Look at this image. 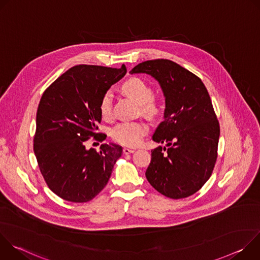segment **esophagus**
Here are the masks:
<instances>
[{
  "instance_id": "obj_1",
  "label": "esophagus",
  "mask_w": 260,
  "mask_h": 260,
  "mask_svg": "<svg viewBox=\"0 0 260 260\" xmlns=\"http://www.w3.org/2000/svg\"><path fill=\"white\" fill-rule=\"evenodd\" d=\"M135 150H136V149H134V148H127V147H124L123 149H122V151H123V153H124V154L133 153V152H135Z\"/></svg>"
}]
</instances>
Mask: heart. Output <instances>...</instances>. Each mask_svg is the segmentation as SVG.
Here are the masks:
<instances>
[{"instance_id": "b5f03b06", "label": "heart", "mask_w": 260, "mask_h": 260, "mask_svg": "<svg viewBox=\"0 0 260 260\" xmlns=\"http://www.w3.org/2000/svg\"><path fill=\"white\" fill-rule=\"evenodd\" d=\"M122 90L140 104L141 112L149 117L159 114L158 103L152 99L153 90L144 80L138 77L127 79L122 84ZM112 92L106 91L100 103V112L106 119L112 116ZM148 132V125L142 121H126L116 124L111 131V137L119 144L125 146H136L143 136Z\"/></svg>"}]
</instances>
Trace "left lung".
<instances>
[{
    "label": "left lung",
    "instance_id": "left-lung-1",
    "mask_svg": "<svg viewBox=\"0 0 260 260\" xmlns=\"http://www.w3.org/2000/svg\"><path fill=\"white\" fill-rule=\"evenodd\" d=\"M155 78L166 98L165 120L153 141L167 143L151 150L146 178L161 194L184 199L199 191L217 159L220 126L209 92L193 73L170 59L146 60L131 74Z\"/></svg>",
    "mask_w": 260,
    "mask_h": 260
}]
</instances>
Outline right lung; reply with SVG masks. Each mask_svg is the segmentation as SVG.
<instances>
[{
    "label": "right lung",
    "instance_id": "right-lung-1",
    "mask_svg": "<svg viewBox=\"0 0 260 260\" xmlns=\"http://www.w3.org/2000/svg\"><path fill=\"white\" fill-rule=\"evenodd\" d=\"M126 74L120 69L79 64L69 69L44 91L36 118L34 151L50 190L64 201L86 203L107 185L122 148L102 144L100 151L86 149L102 120L104 93Z\"/></svg>",
    "mask_w": 260,
    "mask_h": 260
}]
</instances>
